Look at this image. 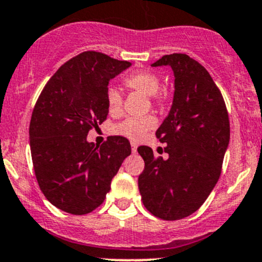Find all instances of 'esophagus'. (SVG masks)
I'll return each instance as SVG.
<instances>
[{"mask_svg":"<svg viewBox=\"0 0 262 262\" xmlns=\"http://www.w3.org/2000/svg\"><path fill=\"white\" fill-rule=\"evenodd\" d=\"M130 146H132V152H133V153H136V152H137V144L134 143V142H132V143H130Z\"/></svg>","mask_w":262,"mask_h":262,"instance_id":"1","label":"esophagus"}]
</instances>
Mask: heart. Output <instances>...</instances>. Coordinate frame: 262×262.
<instances>
[{
  "label": "heart",
  "mask_w": 262,
  "mask_h": 262,
  "mask_svg": "<svg viewBox=\"0 0 262 262\" xmlns=\"http://www.w3.org/2000/svg\"><path fill=\"white\" fill-rule=\"evenodd\" d=\"M124 84L133 91L149 96L153 105L163 107L167 104V94L161 91V78L152 71L141 70L130 73L124 78ZM106 105L107 110L112 115H116L121 112L123 107V96L115 86H109L106 90ZM157 124L153 116H132L120 121L115 125L116 133L125 136L133 141H139L146 136V133L153 129Z\"/></svg>",
  "instance_id": "1"
}]
</instances>
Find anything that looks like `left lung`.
Returning a JSON list of instances; mask_svg holds the SVG:
<instances>
[{"mask_svg":"<svg viewBox=\"0 0 262 262\" xmlns=\"http://www.w3.org/2000/svg\"><path fill=\"white\" fill-rule=\"evenodd\" d=\"M152 66H170L175 75L172 107L156 132L167 143L168 158L139 146L144 170L138 187L148 212L179 221L196 212L219 180L229 143L228 112L212 76L187 54L163 55Z\"/></svg>","mask_w":262,"mask_h":262,"instance_id":"left-lung-1","label":"left lung"}]
</instances>
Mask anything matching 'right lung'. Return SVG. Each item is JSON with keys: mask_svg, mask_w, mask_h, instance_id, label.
Returning <instances> with one entry per match:
<instances>
[{"mask_svg": "<svg viewBox=\"0 0 262 262\" xmlns=\"http://www.w3.org/2000/svg\"><path fill=\"white\" fill-rule=\"evenodd\" d=\"M130 66L87 50L60 66L39 95L31 114L30 149L44 196L58 209L83 215L104 203L113 178L132 152L125 137L89 143L106 120L109 81Z\"/></svg>", "mask_w": 262, "mask_h": 262, "instance_id": "right-lung-1", "label": "right lung"}]
</instances>
